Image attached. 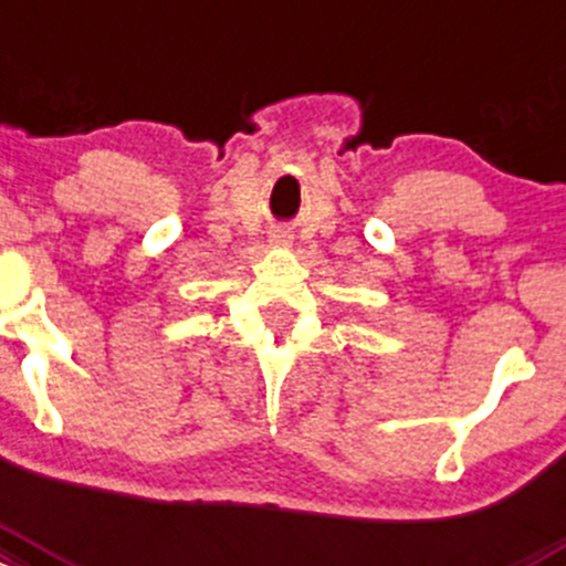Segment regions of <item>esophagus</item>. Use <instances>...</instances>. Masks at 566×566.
<instances>
[{"mask_svg": "<svg viewBox=\"0 0 566 566\" xmlns=\"http://www.w3.org/2000/svg\"><path fill=\"white\" fill-rule=\"evenodd\" d=\"M276 241H279V244H284V241H287V239H284V235H276Z\"/></svg>", "mask_w": 566, "mask_h": 566, "instance_id": "obj_1", "label": "esophagus"}]
</instances>
